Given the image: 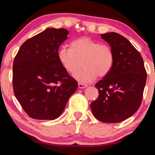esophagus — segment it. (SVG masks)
Masks as SVG:
<instances>
[{
    "instance_id": "esophagus-1",
    "label": "esophagus",
    "mask_w": 155,
    "mask_h": 155,
    "mask_svg": "<svg viewBox=\"0 0 155 155\" xmlns=\"http://www.w3.org/2000/svg\"><path fill=\"white\" fill-rule=\"evenodd\" d=\"M78 87H79V88H84L86 87H87V85L86 84H84L83 83H81V82H79L78 83Z\"/></svg>"
}]
</instances>
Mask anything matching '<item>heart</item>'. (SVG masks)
I'll use <instances>...</instances> for the list:
<instances>
[{
	"label": "heart",
	"instance_id": "1",
	"mask_svg": "<svg viewBox=\"0 0 155 155\" xmlns=\"http://www.w3.org/2000/svg\"><path fill=\"white\" fill-rule=\"evenodd\" d=\"M58 55L62 67L70 73L83 65L82 70L73 75L75 79L83 83L93 82L97 76H106L112 69L115 61L114 53L110 45L88 37L73 41L70 48L62 46Z\"/></svg>",
	"mask_w": 155,
	"mask_h": 155
}]
</instances>
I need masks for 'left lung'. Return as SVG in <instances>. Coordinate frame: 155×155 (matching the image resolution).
Listing matches in <instances>:
<instances>
[{
	"label": "left lung",
	"mask_w": 155,
	"mask_h": 155,
	"mask_svg": "<svg viewBox=\"0 0 155 155\" xmlns=\"http://www.w3.org/2000/svg\"><path fill=\"white\" fill-rule=\"evenodd\" d=\"M101 36L112 48L115 61L111 71L95 84L99 95L91 108L100 121L120 123L139 109L147 75L142 56L128 39L113 32Z\"/></svg>",
	"instance_id": "1"
}]
</instances>
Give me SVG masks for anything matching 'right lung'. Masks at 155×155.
Here are the masks:
<instances>
[{"label":"right lung","instance_id":"obj_1","mask_svg":"<svg viewBox=\"0 0 155 155\" xmlns=\"http://www.w3.org/2000/svg\"><path fill=\"white\" fill-rule=\"evenodd\" d=\"M64 28H48L24 42L13 65L16 99L30 117L54 120L63 112L78 82L58 59V48L67 39Z\"/></svg>","mask_w":155,"mask_h":155}]
</instances>
